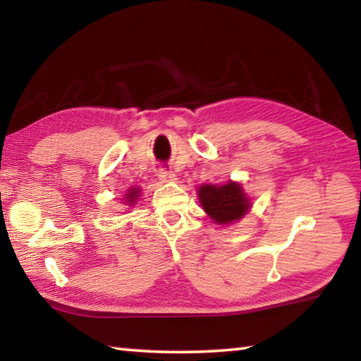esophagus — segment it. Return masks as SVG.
I'll return each mask as SVG.
<instances>
[{"mask_svg":"<svg viewBox=\"0 0 361 361\" xmlns=\"http://www.w3.org/2000/svg\"><path fill=\"white\" fill-rule=\"evenodd\" d=\"M157 176H158L161 183H171V181L176 180L175 173L172 171H166V169H159Z\"/></svg>","mask_w":361,"mask_h":361,"instance_id":"1","label":"esophagus"}]
</instances>
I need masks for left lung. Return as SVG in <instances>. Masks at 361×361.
<instances>
[{"label":"left lung","mask_w":361,"mask_h":361,"mask_svg":"<svg viewBox=\"0 0 361 361\" xmlns=\"http://www.w3.org/2000/svg\"><path fill=\"white\" fill-rule=\"evenodd\" d=\"M198 197L208 216L221 225L242 219L250 208V202L240 185L233 181L224 186L204 185L198 190Z\"/></svg>","instance_id":"left-lung-1"}]
</instances>
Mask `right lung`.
I'll list each match as a JSON object with an SVG mask.
<instances>
[{
  "mask_svg": "<svg viewBox=\"0 0 361 361\" xmlns=\"http://www.w3.org/2000/svg\"><path fill=\"white\" fill-rule=\"evenodd\" d=\"M137 194H140V190H136V189H132V190H130V192L127 194V202H128L130 204H132V203L135 202V198L137 197Z\"/></svg>",
  "mask_w": 361,
  "mask_h": 361,
  "instance_id": "right-lung-1",
  "label": "right lung"
}]
</instances>
